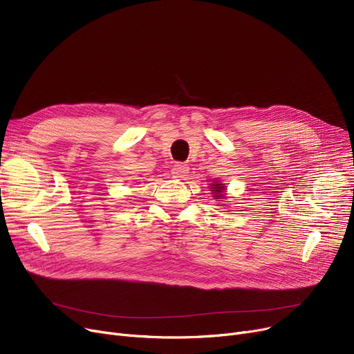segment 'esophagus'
Wrapping results in <instances>:
<instances>
[{
    "label": "esophagus",
    "instance_id": "34e87169",
    "mask_svg": "<svg viewBox=\"0 0 354 354\" xmlns=\"http://www.w3.org/2000/svg\"><path fill=\"white\" fill-rule=\"evenodd\" d=\"M189 172V167L188 165H183V163H176L172 167V176L176 179H182L188 175Z\"/></svg>",
    "mask_w": 354,
    "mask_h": 354
}]
</instances>
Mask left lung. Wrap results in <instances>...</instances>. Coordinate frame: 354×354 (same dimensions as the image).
Returning a JSON list of instances; mask_svg holds the SVG:
<instances>
[{"label": "left lung", "mask_w": 354, "mask_h": 354, "mask_svg": "<svg viewBox=\"0 0 354 354\" xmlns=\"http://www.w3.org/2000/svg\"><path fill=\"white\" fill-rule=\"evenodd\" d=\"M224 187H222V183H214L212 185V191H215V198L216 199H219V198H225L224 196V194H222V192H224Z\"/></svg>", "instance_id": "1"}]
</instances>
